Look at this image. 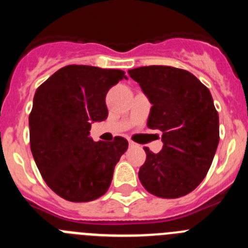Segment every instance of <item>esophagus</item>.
<instances>
[{
	"label": "esophagus",
	"instance_id": "obj_1",
	"mask_svg": "<svg viewBox=\"0 0 248 248\" xmlns=\"http://www.w3.org/2000/svg\"><path fill=\"white\" fill-rule=\"evenodd\" d=\"M129 146H130V148H133V146H137V144H135L133 140H129Z\"/></svg>",
	"mask_w": 248,
	"mask_h": 248
}]
</instances>
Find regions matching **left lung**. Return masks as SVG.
I'll use <instances>...</instances> for the list:
<instances>
[{"label":"left lung","instance_id":"obj_1","mask_svg":"<svg viewBox=\"0 0 248 248\" xmlns=\"http://www.w3.org/2000/svg\"><path fill=\"white\" fill-rule=\"evenodd\" d=\"M128 73L153 104L148 126L163 133L160 153L144 148L140 183L157 198L185 196L206 176L220 140L211 93L185 69L149 65Z\"/></svg>","mask_w":248,"mask_h":248}]
</instances>
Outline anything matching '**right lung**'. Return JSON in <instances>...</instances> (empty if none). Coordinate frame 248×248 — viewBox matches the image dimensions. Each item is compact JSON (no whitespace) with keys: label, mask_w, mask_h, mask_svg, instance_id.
I'll return each instance as SVG.
<instances>
[{"label":"right lung","mask_w":248,"mask_h":248,"mask_svg":"<svg viewBox=\"0 0 248 248\" xmlns=\"http://www.w3.org/2000/svg\"><path fill=\"white\" fill-rule=\"evenodd\" d=\"M125 73L92 65H65L37 88L30 114L31 151L50 189L72 202L108 191L128 141H93L92 123L108 117L105 95Z\"/></svg>","instance_id":"add662e5"}]
</instances>
